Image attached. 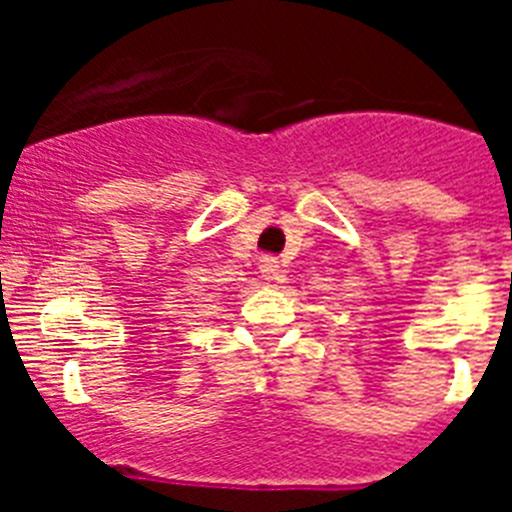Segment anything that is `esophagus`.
Segmentation results:
<instances>
[{
  "mask_svg": "<svg viewBox=\"0 0 512 512\" xmlns=\"http://www.w3.org/2000/svg\"><path fill=\"white\" fill-rule=\"evenodd\" d=\"M259 269H261V277H264L266 282H282L284 279V271H282V266H279L277 256H264L259 264Z\"/></svg>",
  "mask_w": 512,
  "mask_h": 512,
  "instance_id": "esophagus-1",
  "label": "esophagus"
}]
</instances>
